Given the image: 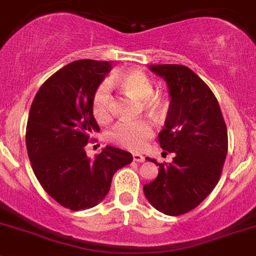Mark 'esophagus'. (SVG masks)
Listing matches in <instances>:
<instances>
[{
    "instance_id": "1",
    "label": "esophagus",
    "mask_w": 256,
    "mask_h": 256,
    "mask_svg": "<svg viewBox=\"0 0 256 256\" xmlns=\"http://www.w3.org/2000/svg\"><path fill=\"white\" fill-rule=\"evenodd\" d=\"M133 160L138 163H142L144 162V157L142 154H140V153H133Z\"/></svg>"
}]
</instances>
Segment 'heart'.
<instances>
[{
    "label": "heart",
    "mask_w": 256,
    "mask_h": 256,
    "mask_svg": "<svg viewBox=\"0 0 256 256\" xmlns=\"http://www.w3.org/2000/svg\"><path fill=\"white\" fill-rule=\"evenodd\" d=\"M112 82L138 99H143L146 109L160 114L166 110L167 99L162 94L153 93L154 86L150 78L142 70H130L119 75ZM92 109L96 120L108 123L113 116V96L110 85L102 82L92 99ZM154 136L153 123L147 118L132 122H119L110 130L108 140L114 144L130 150H142Z\"/></svg>",
    "instance_id": "heart-1"
}]
</instances>
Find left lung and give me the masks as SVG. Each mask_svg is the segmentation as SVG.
Returning <instances> with one entry per match:
<instances>
[{"instance_id":"left-lung-1","label":"left lung","mask_w":256,"mask_h":256,"mask_svg":"<svg viewBox=\"0 0 256 256\" xmlns=\"http://www.w3.org/2000/svg\"><path fill=\"white\" fill-rule=\"evenodd\" d=\"M166 80L170 108L158 134L163 150L174 153L172 163H157V178L143 192L160 212L178 216L194 210L220 180L228 154V130L220 106L205 82L184 65H150Z\"/></svg>"}]
</instances>
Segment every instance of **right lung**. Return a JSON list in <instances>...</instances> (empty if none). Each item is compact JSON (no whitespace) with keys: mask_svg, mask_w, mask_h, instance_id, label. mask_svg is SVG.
Instances as JSON below:
<instances>
[{"mask_svg":"<svg viewBox=\"0 0 256 256\" xmlns=\"http://www.w3.org/2000/svg\"><path fill=\"white\" fill-rule=\"evenodd\" d=\"M110 69L109 62H70L41 85L28 113L26 148L34 174L48 196L72 211L102 202L113 174L133 160L130 152L110 146L94 160L84 150L99 132L93 94Z\"/></svg>","mask_w":256,"mask_h":256,"instance_id":"1","label":"right lung"}]
</instances>
